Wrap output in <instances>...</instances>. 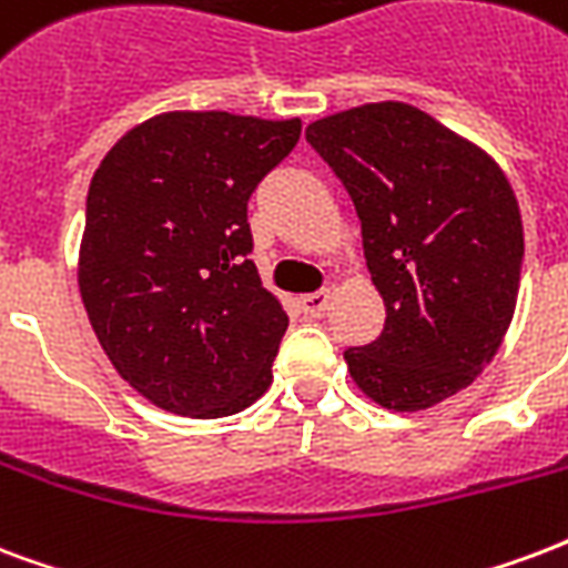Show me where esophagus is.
Instances as JSON below:
<instances>
[{
    "mask_svg": "<svg viewBox=\"0 0 568 568\" xmlns=\"http://www.w3.org/2000/svg\"><path fill=\"white\" fill-rule=\"evenodd\" d=\"M332 293L329 290H317V293H308V296H302L300 305L305 311V317H323L326 308H329Z\"/></svg>",
    "mask_w": 568,
    "mask_h": 568,
    "instance_id": "34e87169",
    "label": "esophagus"
}]
</instances>
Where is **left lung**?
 <instances>
[{
	"label": "left lung",
	"mask_w": 568,
	"mask_h": 568,
	"mask_svg": "<svg viewBox=\"0 0 568 568\" xmlns=\"http://www.w3.org/2000/svg\"><path fill=\"white\" fill-rule=\"evenodd\" d=\"M305 138L347 187L386 305L381 338L344 349L349 377L398 413L467 389L518 302L524 227L509 179L470 140L400 101L317 119Z\"/></svg>",
	"instance_id": "8db88e82"
}]
</instances>
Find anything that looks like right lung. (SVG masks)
<instances>
[{
    "mask_svg": "<svg viewBox=\"0 0 568 568\" xmlns=\"http://www.w3.org/2000/svg\"><path fill=\"white\" fill-rule=\"evenodd\" d=\"M300 134V119L161 113L95 170L80 296L106 359L161 410L219 419L268 389L287 314L248 260V200Z\"/></svg>",
    "mask_w": 568,
    "mask_h": 568,
    "instance_id": "1",
    "label": "right lung"
}]
</instances>
